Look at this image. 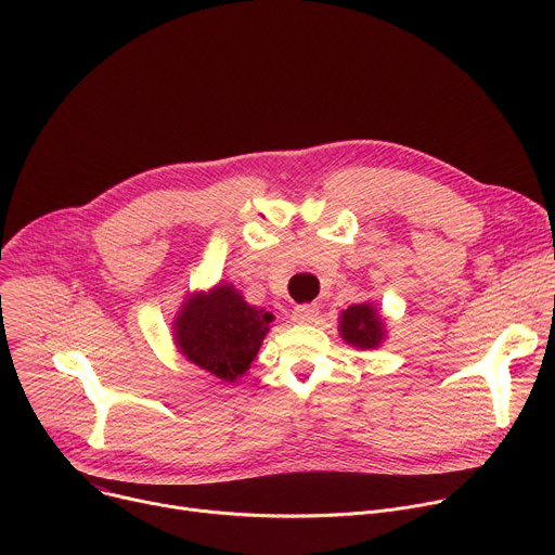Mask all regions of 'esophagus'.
Returning a JSON list of instances; mask_svg holds the SVG:
<instances>
[{
	"label": "esophagus",
	"instance_id": "esophagus-1",
	"mask_svg": "<svg viewBox=\"0 0 555 555\" xmlns=\"http://www.w3.org/2000/svg\"><path fill=\"white\" fill-rule=\"evenodd\" d=\"M315 319H319V307L309 305V302L298 305V307H294V311H292V321H294L296 325H309V323H313Z\"/></svg>",
	"mask_w": 555,
	"mask_h": 555
}]
</instances>
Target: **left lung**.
<instances>
[{"label":"left lung","mask_w":555,"mask_h":555,"mask_svg":"<svg viewBox=\"0 0 555 555\" xmlns=\"http://www.w3.org/2000/svg\"><path fill=\"white\" fill-rule=\"evenodd\" d=\"M340 334L353 347L373 349L379 345L384 330L371 305H353L347 311H343Z\"/></svg>","instance_id":"1"}]
</instances>
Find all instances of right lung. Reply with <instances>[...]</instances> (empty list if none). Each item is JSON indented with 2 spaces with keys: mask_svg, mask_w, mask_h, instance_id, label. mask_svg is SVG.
<instances>
[{
  "mask_svg": "<svg viewBox=\"0 0 555 555\" xmlns=\"http://www.w3.org/2000/svg\"><path fill=\"white\" fill-rule=\"evenodd\" d=\"M272 313L250 307L232 285L189 298L176 321L180 351L219 379L232 382L257 358Z\"/></svg>",
  "mask_w": 555,
  "mask_h": 555,
  "instance_id": "1",
  "label": "right lung"
}]
</instances>
